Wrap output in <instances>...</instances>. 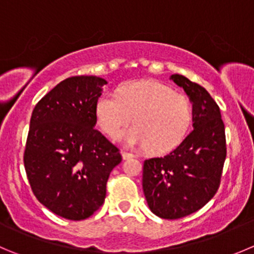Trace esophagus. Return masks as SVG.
Listing matches in <instances>:
<instances>
[{
  "mask_svg": "<svg viewBox=\"0 0 254 254\" xmlns=\"http://www.w3.org/2000/svg\"><path fill=\"white\" fill-rule=\"evenodd\" d=\"M122 156H123V159H124V160L130 159V158H135L134 154L127 153V151H122Z\"/></svg>",
  "mask_w": 254,
  "mask_h": 254,
  "instance_id": "34e87169",
  "label": "esophagus"
}]
</instances>
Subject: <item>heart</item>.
Masks as SVG:
<instances>
[{"label": "heart", "instance_id": "heart-1", "mask_svg": "<svg viewBox=\"0 0 254 254\" xmlns=\"http://www.w3.org/2000/svg\"><path fill=\"white\" fill-rule=\"evenodd\" d=\"M100 129L111 139L125 130L120 140L125 146L144 148L162 154L183 141L193 119V108L187 95L158 81H136L120 89L119 95L105 92L95 105Z\"/></svg>", "mask_w": 254, "mask_h": 254}]
</instances>
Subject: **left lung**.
Returning a JSON list of instances; mask_svg holds the SVG:
<instances>
[{
  "label": "left lung",
  "instance_id": "8db88e82",
  "mask_svg": "<svg viewBox=\"0 0 254 254\" xmlns=\"http://www.w3.org/2000/svg\"><path fill=\"white\" fill-rule=\"evenodd\" d=\"M170 79L188 95L194 129L172 153L144 162L143 190L154 214L178 219L204 207L217 193L227 148L219 106L209 92L179 73Z\"/></svg>",
  "mask_w": 254,
  "mask_h": 254
}]
</instances>
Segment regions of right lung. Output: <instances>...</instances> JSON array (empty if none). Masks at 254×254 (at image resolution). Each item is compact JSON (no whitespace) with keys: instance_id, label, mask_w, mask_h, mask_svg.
Masks as SVG:
<instances>
[{"instance_id":"obj_1","label":"right lung","mask_w":254,"mask_h":254,"mask_svg":"<svg viewBox=\"0 0 254 254\" xmlns=\"http://www.w3.org/2000/svg\"><path fill=\"white\" fill-rule=\"evenodd\" d=\"M105 79L73 76L36 104L26 141V174L35 196L52 213L82 220L103 205L119 149L94 129Z\"/></svg>"}]
</instances>
